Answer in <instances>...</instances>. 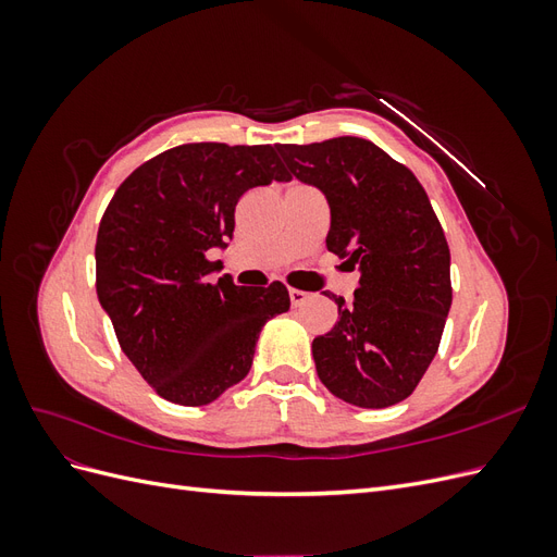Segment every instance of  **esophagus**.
<instances>
[{"label": "esophagus", "mask_w": 557, "mask_h": 557, "mask_svg": "<svg viewBox=\"0 0 557 557\" xmlns=\"http://www.w3.org/2000/svg\"><path fill=\"white\" fill-rule=\"evenodd\" d=\"M288 295H290V305L293 307H301L307 301V297H309L305 290H295V288H290Z\"/></svg>", "instance_id": "1"}]
</instances>
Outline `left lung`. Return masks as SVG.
I'll return each mask as SVG.
<instances>
[{
  "label": "left lung",
  "mask_w": 557,
  "mask_h": 557,
  "mask_svg": "<svg viewBox=\"0 0 557 557\" xmlns=\"http://www.w3.org/2000/svg\"><path fill=\"white\" fill-rule=\"evenodd\" d=\"M290 178L330 205L327 250L358 269L360 285L339 320L313 339L318 379L362 409L407 399L442 342L450 309V250L428 193L407 166L360 137L278 144Z\"/></svg>",
  "instance_id": "1"
}]
</instances>
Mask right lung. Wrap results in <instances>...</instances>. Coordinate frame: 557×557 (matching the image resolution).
Instances as JSON below:
<instances>
[{"instance_id": "right-lung-1", "label": "right lung", "mask_w": 557, "mask_h": 557, "mask_svg": "<svg viewBox=\"0 0 557 557\" xmlns=\"http://www.w3.org/2000/svg\"><path fill=\"white\" fill-rule=\"evenodd\" d=\"M290 181L274 146L183 144L115 190L95 244L97 297L117 344L166 401L205 407L250 372L260 330L290 309L283 283L209 281L244 193Z\"/></svg>"}]
</instances>
